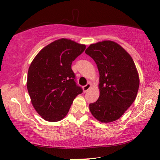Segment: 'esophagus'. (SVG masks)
<instances>
[{"instance_id":"1","label":"esophagus","mask_w":160,"mask_h":160,"mask_svg":"<svg viewBox=\"0 0 160 160\" xmlns=\"http://www.w3.org/2000/svg\"><path fill=\"white\" fill-rule=\"evenodd\" d=\"M91 88V84L90 83H88L86 85H85L83 87V91H84V92H86L87 91H88L89 89H90Z\"/></svg>"}]
</instances>
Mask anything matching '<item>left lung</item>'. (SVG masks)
Here are the masks:
<instances>
[{"mask_svg": "<svg viewBox=\"0 0 160 160\" xmlns=\"http://www.w3.org/2000/svg\"><path fill=\"white\" fill-rule=\"evenodd\" d=\"M85 53L99 72V97L90 104V112L101 122H112L125 113L137 96L140 81L136 67L129 53L112 41L91 44Z\"/></svg>", "mask_w": 160, "mask_h": 160, "instance_id": "1", "label": "left lung"}]
</instances>
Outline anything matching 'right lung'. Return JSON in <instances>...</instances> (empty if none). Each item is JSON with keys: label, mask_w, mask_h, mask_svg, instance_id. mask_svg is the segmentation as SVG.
<instances>
[{"label": "right lung", "mask_w": 160, "mask_h": 160, "mask_svg": "<svg viewBox=\"0 0 160 160\" xmlns=\"http://www.w3.org/2000/svg\"><path fill=\"white\" fill-rule=\"evenodd\" d=\"M85 48L63 38L42 48L32 61L27 87L32 105L44 120L55 122L63 119L74 99L82 92L71 65Z\"/></svg>", "instance_id": "add662e5"}]
</instances>
